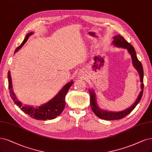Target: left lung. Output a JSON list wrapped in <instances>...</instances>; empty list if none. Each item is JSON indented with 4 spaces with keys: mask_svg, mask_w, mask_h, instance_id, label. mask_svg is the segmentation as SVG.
<instances>
[{
    "mask_svg": "<svg viewBox=\"0 0 152 152\" xmlns=\"http://www.w3.org/2000/svg\"><path fill=\"white\" fill-rule=\"evenodd\" d=\"M113 44L117 47H120L127 49L129 53L131 54L132 59L133 61V64L134 67H135L136 69L138 71L139 75L140 76V81H141V88L142 91L140 92L139 96L138 99L136 100L135 103H134L130 108H129L125 110H123L120 112H111V111H103L102 110H100L96 104V99H95V95L93 91H89L90 93V105L92 108L93 111L94 113L99 118H102L103 120H120L123 118L125 117L126 115H128L129 113H130L131 112L134 110V108L136 107V106L138 104V103L140 102V99H141L143 93V66L138 58L136 54V52L134 50V48L132 46V45L128 43L125 38L120 35H118L114 37V41Z\"/></svg>",
    "mask_w": 152,
    "mask_h": 152,
    "instance_id": "8db88e82",
    "label": "left lung"
}]
</instances>
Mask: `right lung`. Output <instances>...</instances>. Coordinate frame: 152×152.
I'll list each match as a JSON object with an SVG mask.
<instances>
[{
    "label": "right lung",
    "mask_w": 152,
    "mask_h": 152,
    "mask_svg": "<svg viewBox=\"0 0 152 152\" xmlns=\"http://www.w3.org/2000/svg\"><path fill=\"white\" fill-rule=\"evenodd\" d=\"M32 34V32L27 34L23 42H22V44L19 47L16 48L14 53L18 51L19 49H20L22 47V46H23L27 41L29 37ZM7 76L9 81V89L10 93V96L14 100V103L16 105H18L19 106V108H20V110L22 111H24L26 114H27L28 115H29L31 117L36 120H47L56 118V117L59 116L62 112H63L66 104V96L67 91L69 90V89L70 88L72 84L73 83L72 81L67 83L64 86V88L62 89V90L59 91V93L56 95L53 99L50 100V102L42 106H39V107L34 108L32 107V106L22 105V103H20L17 99L13 92L12 82H11L12 80H11V77L9 71L8 72Z\"/></svg>",
    "instance_id": "obj_1"
}]
</instances>
